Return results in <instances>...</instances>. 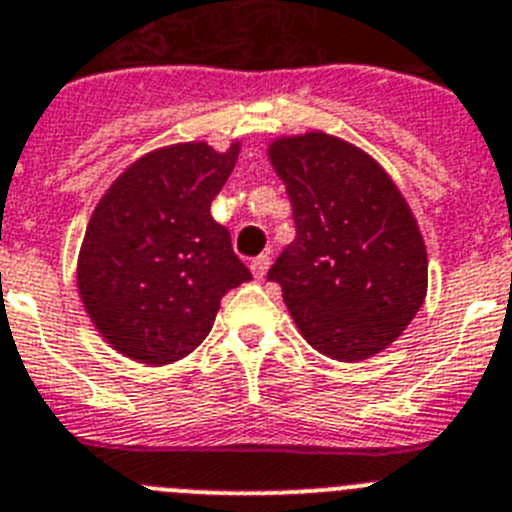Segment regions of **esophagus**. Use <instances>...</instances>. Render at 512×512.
<instances>
[{
  "label": "esophagus",
  "instance_id": "obj_1",
  "mask_svg": "<svg viewBox=\"0 0 512 512\" xmlns=\"http://www.w3.org/2000/svg\"><path fill=\"white\" fill-rule=\"evenodd\" d=\"M250 270H252V275H255L257 280L265 278L267 270H270V255H260V257H255V260L250 262Z\"/></svg>",
  "mask_w": 512,
  "mask_h": 512
}]
</instances>
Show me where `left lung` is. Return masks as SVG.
I'll return each mask as SVG.
<instances>
[{
  "label": "left lung",
  "mask_w": 512,
  "mask_h": 512,
  "mask_svg": "<svg viewBox=\"0 0 512 512\" xmlns=\"http://www.w3.org/2000/svg\"><path fill=\"white\" fill-rule=\"evenodd\" d=\"M267 158L296 219L267 280L316 352L375 357L426 301L428 255L411 206L372 155L329 132L275 137Z\"/></svg>",
  "instance_id": "1"
}]
</instances>
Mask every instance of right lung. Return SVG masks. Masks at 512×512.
Instances as JSON below:
<instances>
[{"label":"right lung","instance_id":"right-lung-1","mask_svg":"<svg viewBox=\"0 0 512 512\" xmlns=\"http://www.w3.org/2000/svg\"><path fill=\"white\" fill-rule=\"evenodd\" d=\"M242 142H176L119 173L78 250L76 288L101 339L142 365H168L209 336L227 290L252 280L211 201Z\"/></svg>","mask_w":512,"mask_h":512}]
</instances>
